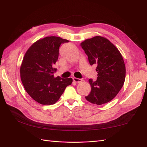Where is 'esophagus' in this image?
<instances>
[{"instance_id":"esophagus-1","label":"esophagus","mask_w":147,"mask_h":147,"mask_svg":"<svg viewBox=\"0 0 147 147\" xmlns=\"http://www.w3.org/2000/svg\"><path fill=\"white\" fill-rule=\"evenodd\" d=\"M73 80H74V82H76L77 83H80V82H81L82 81V79H78V78H76V77H74L73 78Z\"/></svg>"}]
</instances>
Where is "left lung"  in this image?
Instances as JSON below:
<instances>
[{
    "instance_id": "obj_1",
    "label": "left lung",
    "mask_w": 147,
    "mask_h": 147,
    "mask_svg": "<svg viewBox=\"0 0 147 147\" xmlns=\"http://www.w3.org/2000/svg\"><path fill=\"white\" fill-rule=\"evenodd\" d=\"M90 65H96L97 80L89 79L91 91L86 99L101 105L115 98L125 82L126 68L121 54L107 39L97 36L80 43Z\"/></svg>"
}]
</instances>
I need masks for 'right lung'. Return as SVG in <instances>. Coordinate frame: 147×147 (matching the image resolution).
Instances as JSON below:
<instances>
[{
    "label": "right lung",
    "mask_w": 147,
    "mask_h": 147,
    "mask_svg": "<svg viewBox=\"0 0 147 147\" xmlns=\"http://www.w3.org/2000/svg\"><path fill=\"white\" fill-rule=\"evenodd\" d=\"M68 40L48 36L32 44L25 53L20 68L21 79L26 91L35 101L43 105L53 104L60 99L72 79L55 77L61 44Z\"/></svg>",
    "instance_id": "add662e5"
}]
</instances>
